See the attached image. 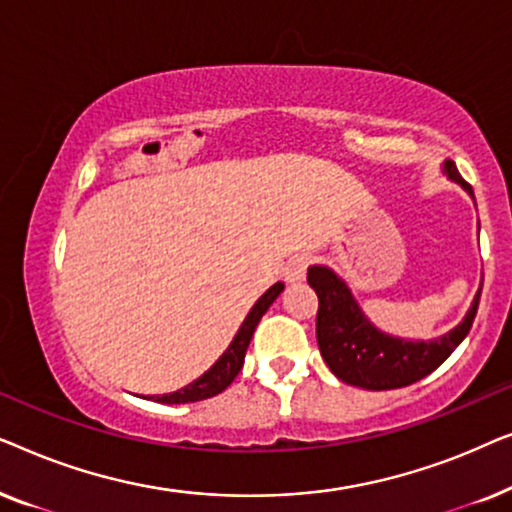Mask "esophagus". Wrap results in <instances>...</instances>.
Wrapping results in <instances>:
<instances>
[{
    "label": "esophagus",
    "instance_id": "esophagus-1",
    "mask_svg": "<svg viewBox=\"0 0 512 512\" xmlns=\"http://www.w3.org/2000/svg\"><path fill=\"white\" fill-rule=\"evenodd\" d=\"M310 263H312V256H307V254H300L296 258H291L289 265H286V272H284L286 282H291V284L303 282L305 272H307V268H310Z\"/></svg>",
    "mask_w": 512,
    "mask_h": 512
}]
</instances>
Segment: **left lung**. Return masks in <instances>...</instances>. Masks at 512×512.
<instances>
[{"instance_id": "obj_1", "label": "left lung", "mask_w": 512, "mask_h": 512, "mask_svg": "<svg viewBox=\"0 0 512 512\" xmlns=\"http://www.w3.org/2000/svg\"><path fill=\"white\" fill-rule=\"evenodd\" d=\"M445 170L450 179L471 191V184H466L452 160H447ZM307 284L317 291L319 298L317 342L326 366L342 382L373 391L408 387L433 373L471 331L480 303L478 293L466 319L443 338L408 342L377 331L363 317L345 282L335 277L333 270L314 265L307 270Z\"/></svg>"}]
</instances>
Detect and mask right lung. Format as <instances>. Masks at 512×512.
I'll list each match as a JSON object with an SVG mask.
<instances>
[{
	"mask_svg": "<svg viewBox=\"0 0 512 512\" xmlns=\"http://www.w3.org/2000/svg\"><path fill=\"white\" fill-rule=\"evenodd\" d=\"M282 291H284V284L277 282L256 300V305L251 307V312L247 314V319H244V324L240 326V331H237L233 342H230V347L223 352L221 359L216 361L205 375L198 377V380L191 384H186L184 389L172 391V394L149 396V398H153V401L158 403H195V401H205V398H212L216 394H221L223 389H228L230 382H233L237 373L242 370L244 354H247V347L251 342V335L256 331L258 321H261L263 314L268 312V307L275 303V298Z\"/></svg>",
	"mask_w": 512,
	"mask_h": 512,
	"instance_id": "1",
	"label": "right lung"
}]
</instances>
